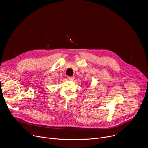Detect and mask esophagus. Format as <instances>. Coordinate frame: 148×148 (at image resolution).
I'll use <instances>...</instances> for the list:
<instances>
[{"label": "esophagus", "mask_w": 148, "mask_h": 148, "mask_svg": "<svg viewBox=\"0 0 148 148\" xmlns=\"http://www.w3.org/2000/svg\"><path fill=\"white\" fill-rule=\"evenodd\" d=\"M69 79L71 81H73L74 79V77H69Z\"/></svg>", "instance_id": "esophagus-1"}]
</instances>
